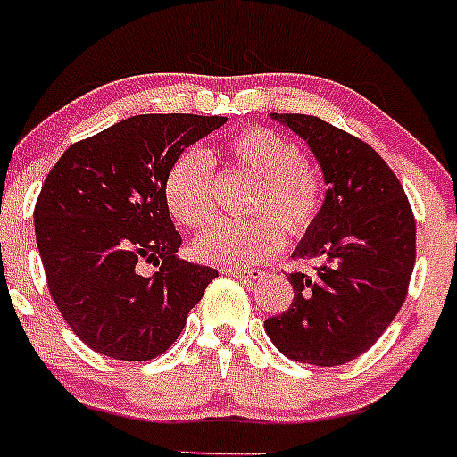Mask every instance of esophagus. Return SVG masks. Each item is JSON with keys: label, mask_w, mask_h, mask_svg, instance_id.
Wrapping results in <instances>:
<instances>
[{"label": "esophagus", "mask_w": 457, "mask_h": 457, "mask_svg": "<svg viewBox=\"0 0 457 457\" xmlns=\"http://www.w3.org/2000/svg\"><path fill=\"white\" fill-rule=\"evenodd\" d=\"M221 274H228V276H236V278H242V280H256L258 271H246V270H233V267H224L221 270Z\"/></svg>", "instance_id": "34e87169"}]
</instances>
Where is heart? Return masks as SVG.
Returning <instances> with one entry per match:
<instances>
[{
	"label": "heart",
	"instance_id": "1",
	"mask_svg": "<svg viewBox=\"0 0 457 457\" xmlns=\"http://www.w3.org/2000/svg\"><path fill=\"white\" fill-rule=\"evenodd\" d=\"M226 152L237 167L258 177L251 211L265 215L246 221H215L196 236L192 251L211 265H258L283 245L279 223L292 236H301L315 221L321 181L305 165L295 142L265 127H251L233 136ZM212 190L215 162L206 149L190 146L171 162L165 177V201L174 220L186 226L211 220Z\"/></svg>",
	"mask_w": 457,
	"mask_h": 457
}]
</instances>
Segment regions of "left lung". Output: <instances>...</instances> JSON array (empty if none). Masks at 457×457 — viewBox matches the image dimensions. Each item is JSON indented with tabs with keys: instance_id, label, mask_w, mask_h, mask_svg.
Instances as JSON below:
<instances>
[{
	"instance_id": "left-lung-1",
	"label": "left lung",
	"mask_w": 457,
	"mask_h": 457,
	"mask_svg": "<svg viewBox=\"0 0 457 457\" xmlns=\"http://www.w3.org/2000/svg\"><path fill=\"white\" fill-rule=\"evenodd\" d=\"M270 117L308 145L328 190L292 251L315 267L287 276L295 299L265 330L290 360L345 365L378 340L403 305L417 253L412 211L395 171L367 142L320 117Z\"/></svg>"
}]
</instances>
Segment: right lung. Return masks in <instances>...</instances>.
Listing matches in <instances>:
<instances>
[{
    "instance_id": "right-lung-1",
    "label": "right lung",
    "mask_w": 457,
    "mask_h": 457,
    "mask_svg": "<svg viewBox=\"0 0 457 457\" xmlns=\"http://www.w3.org/2000/svg\"><path fill=\"white\" fill-rule=\"evenodd\" d=\"M220 115H136L58 158L36 201V242L49 292L97 353L152 360L174 345L217 270L179 261L165 177ZM159 271L142 277L137 265Z\"/></svg>"
}]
</instances>
